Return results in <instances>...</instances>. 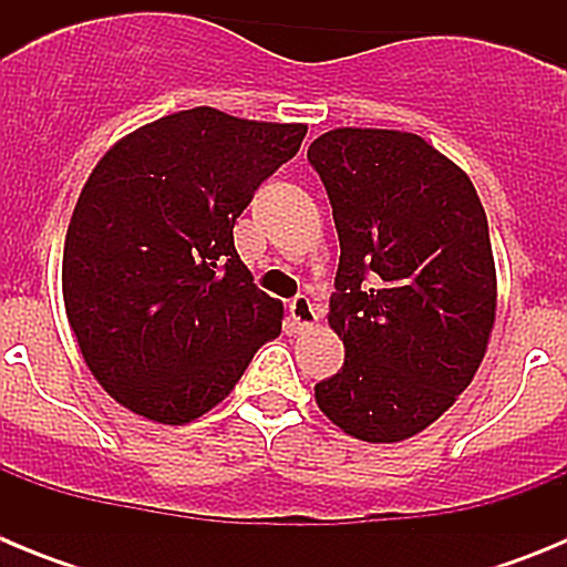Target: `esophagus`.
Returning <instances> with one entry per match:
<instances>
[{"instance_id":"1","label":"esophagus","mask_w":567,"mask_h":567,"mask_svg":"<svg viewBox=\"0 0 567 567\" xmlns=\"http://www.w3.org/2000/svg\"><path fill=\"white\" fill-rule=\"evenodd\" d=\"M289 318H292L295 329H307L318 320V309H315V303L307 295H298V298L289 303Z\"/></svg>"}]
</instances>
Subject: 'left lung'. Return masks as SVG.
<instances>
[{
	"label": "left lung",
	"mask_w": 567,
	"mask_h": 567,
	"mask_svg": "<svg viewBox=\"0 0 567 567\" xmlns=\"http://www.w3.org/2000/svg\"><path fill=\"white\" fill-rule=\"evenodd\" d=\"M307 158L338 227L329 327L346 346L315 400L346 434L398 443L449 412L483 363L497 312L485 209L414 133L329 130Z\"/></svg>",
	"instance_id": "1"
}]
</instances>
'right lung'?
<instances>
[{
  "instance_id": "right-lung-1",
  "label": "right lung",
  "mask_w": 567,
  "mask_h": 567,
  "mask_svg": "<svg viewBox=\"0 0 567 567\" xmlns=\"http://www.w3.org/2000/svg\"><path fill=\"white\" fill-rule=\"evenodd\" d=\"M303 135V124L182 110L90 173L64 240V309L90 372L130 412L202 417L280 334L284 307L255 287L233 227Z\"/></svg>"
}]
</instances>
